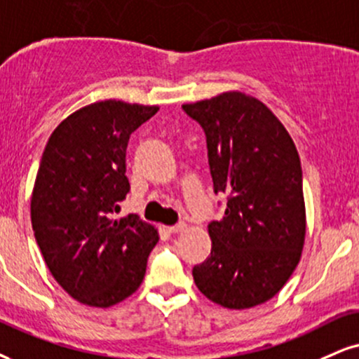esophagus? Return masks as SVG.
<instances>
[{"label":"esophagus","instance_id":"esophagus-1","mask_svg":"<svg viewBox=\"0 0 359 359\" xmlns=\"http://www.w3.org/2000/svg\"><path fill=\"white\" fill-rule=\"evenodd\" d=\"M184 229H187V223H183V221H181V223L175 224V226L168 228V231H170V233H183Z\"/></svg>","mask_w":359,"mask_h":359}]
</instances>
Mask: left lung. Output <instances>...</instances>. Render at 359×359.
<instances>
[{"instance_id": "obj_1", "label": "left lung", "mask_w": 359, "mask_h": 359, "mask_svg": "<svg viewBox=\"0 0 359 359\" xmlns=\"http://www.w3.org/2000/svg\"><path fill=\"white\" fill-rule=\"evenodd\" d=\"M206 135L223 221L208 224L211 255L193 268L208 299L246 309L271 299L298 266L306 234L303 171L283 123L259 100L226 91L183 104Z\"/></svg>"}]
</instances>
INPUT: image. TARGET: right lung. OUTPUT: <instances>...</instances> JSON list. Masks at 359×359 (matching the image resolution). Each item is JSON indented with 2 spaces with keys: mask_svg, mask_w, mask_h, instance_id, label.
I'll list each match as a JSON object with an SVG mask.
<instances>
[{
  "mask_svg": "<svg viewBox=\"0 0 359 359\" xmlns=\"http://www.w3.org/2000/svg\"><path fill=\"white\" fill-rule=\"evenodd\" d=\"M158 106L104 100L51 133L31 194V224L53 278L76 302L109 308L143 283L158 229L113 218L130 191L126 146Z\"/></svg>",
  "mask_w": 359,
  "mask_h": 359,
  "instance_id": "right-lung-1",
  "label": "right lung"
}]
</instances>
